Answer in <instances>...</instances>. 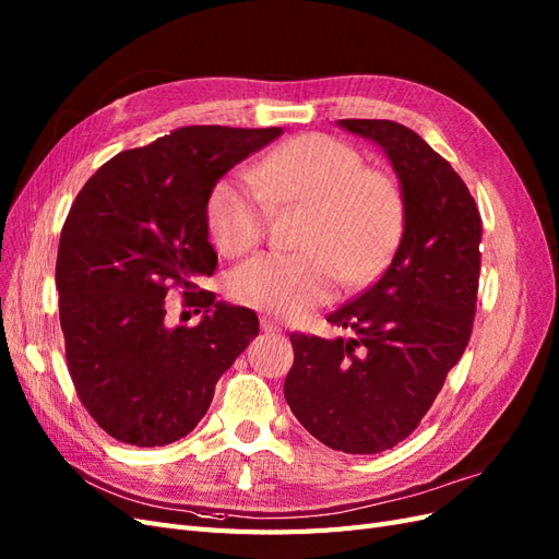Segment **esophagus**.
Listing matches in <instances>:
<instances>
[{
    "label": "esophagus",
    "mask_w": 559,
    "mask_h": 559,
    "mask_svg": "<svg viewBox=\"0 0 559 559\" xmlns=\"http://www.w3.org/2000/svg\"><path fill=\"white\" fill-rule=\"evenodd\" d=\"M260 325H262V330L266 332V334H274V332H281L283 328H281V323H276L274 321V318H262V321H260Z\"/></svg>",
    "instance_id": "obj_1"
}]
</instances>
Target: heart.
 <instances>
[{"label":"heart","mask_w":559,"mask_h":559,"mask_svg":"<svg viewBox=\"0 0 559 559\" xmlns=\"http://www.w3.org/2000/svg\"><path fill=\"white\" fill-rule=\"evenodd\" d=\"M271 211H305L297 254H258L229 276L238 305L297 318L337 288H360L386 266L405 225L403 194L344 142L309 133L269 152L246 175L215 182L205 219L222 254L258 246Z\"/></svg>","instance_id":"obj_1"}]
</instances>
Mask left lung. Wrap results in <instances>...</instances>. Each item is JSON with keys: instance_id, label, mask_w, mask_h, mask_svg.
Segmentation results:
<instances>
[{"instance_id": "1", "label": "left lung", "mask_w": 559, "mask_h": 559, "mask_svg": "<svg viewBox=\"0 0 559 559\" xmlns=\"http://www.w3.org/2000/svg\"><path fill=\"white\" fill-rule=\"evenodd\" d=\"M384 152L405 203L389 269L328 316L354 337L290 334L285 401L332 450L377 454L403 442L440 393L471 340L483 222L468 187L428 142L386 119H340Z\"/></svg>"}]
</instances>
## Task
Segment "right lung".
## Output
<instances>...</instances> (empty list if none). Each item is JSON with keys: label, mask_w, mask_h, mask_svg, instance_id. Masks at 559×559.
I'll return each instance as SVG.
<instances>
[{"label": "right lung", "mask_w": 559, "mask_h": 559, "mask_svg": "<svg viewBox=\"0 0 559 559\" xmlns=\"http://www.w3.org/2000/svg\"><path fill=\"white\" fill-rule=\"evenodd\" d=\"M281 133L187 126L109 158L76 194L56 262L60 328L74 389L111 438L162 448L191 433L260 334L258 313L199 288L217 264L205 203ZM170 287L204 311L199 326L165 325Z\"/></svg>", "instance_id": "obj_1"}]
</instances>
